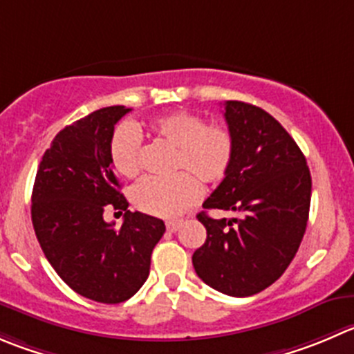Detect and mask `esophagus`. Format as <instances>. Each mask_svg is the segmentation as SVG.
Returning <instances> with one entry per match:
<instances>
[{
    "label": "esophagus",
    "instance_id": "34e87169",
    "mask_svg": "<svg viewBox=\"0 0 354 354\" xmlns=\"http://www.w3.org/2000/svg\"><path fill=\"white\" fill-rule=\"evenodd\" d=\"M180 226H181V221H180V219H171V221H167V223H166L167 232H171V233L176 232V230L180 228Z\"/></svg>",
    "mask_w": 354,
    "mask_h": 354
}]
</instances>
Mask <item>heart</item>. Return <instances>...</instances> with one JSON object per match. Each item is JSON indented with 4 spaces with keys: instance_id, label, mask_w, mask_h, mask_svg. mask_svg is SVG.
<instances>
[{
    "instance_id": "b5f03b06",
    "label": "heart",
    "mask_w": 354,
    "mask_h": 354,
    "mask_svg": "<svg viewBox=\"0 0 354 354\" xmlns=\"http://www.w3.org/2000/svg\"><path fill=\"white\" fill-rule=\"evenodd\" d=\"M149 133L176 149L173 169L181 173L167 178L147 176L131 192L133 204L147 214L174 218L201 197V179L205 185L225 180L235 157V140L223 124H205L204 118L180 111L160 115L149 124ZM143 147L133 126L121 124L111 138V160L118 173L135 178L142 169Z\"/></svg>"
}]
</instances>
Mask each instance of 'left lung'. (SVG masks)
I'll return each mask as SVG.
<instances>
[{
    "mask_svg": "<svg viewBox=\"0 0 354 354\" xmlns=\"http://www.w3.org/2000/svg\"><path fill=\"white\" fill-rule=\"evenodd\" d=\"M225 119L235 157L204 209L240 212V218H197L207 230L192 256L202 282L218 292L247 297L282 277L308 225L311 174L292 136L256 105L230 100Z\"/></svg>",
    "mask_w": 354,
    "mask_h": 354,
    "instance_id": "obj_1",
    "label": "left lung"
}]
</instances>
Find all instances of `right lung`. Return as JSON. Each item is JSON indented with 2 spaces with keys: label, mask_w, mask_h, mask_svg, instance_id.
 <instances>
[{
  "label": "right lung",
  "mask_w": 354,
  "mask_h": 354,
  "mask_svg": "<svg viewBox=\"0 0 354 354\" xmlns=\"http://www.w3.org/2000/svg\"><path fill=\"white\" fill-rule=\"evenodd\" d=\"M131 109L95 111L65 126L44 152L32 188V226L55 272L74 292L104 304L135 296L150 273L164 221L128 211L111 160L114 126ZM105 207L125 212L119 229Z\"/></svg>",
  "instance_id": "right-lung-1"
}]
</instances>
